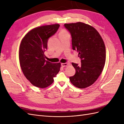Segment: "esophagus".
Listing matches in <instances>:
<instances>
[{
	"label": "esophagus",
	"mask_w": 124,
	"mask_h": 124,
	"mask_svg": "<svg viewBox=\"0 0 124 124\" xmlns=\"http://www.w3.org/2000/svg\"><path fill=\"white\" fill-rule=\"evenodd\" d=\"M68 63H62V64H61V65H62V67L67 66H68Z\"/></svg>",
	"instance_id": "1"
}]
</instances>
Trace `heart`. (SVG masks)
Returning a JSON list of instances; mask_svg holds the SVG:
<instances>
[{
    "label": "heart",
    "mask_w": 124,
    "mask_h": 124,
    "mask_svg": "<svg viewBox=\"0 0 124 124\" xmlns=\"http://www.w3.org/2000/svg\"><path fill=\"white\" fill-rule=\"evenodd\" d=\"M66 32V31H62L61 32Z\"/></svg>",
    "instance_id": "obj_1"
}]
</instances>
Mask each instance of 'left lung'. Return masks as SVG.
<instances>
[{"label":"left lung","instance_id":"1","mask_svg":"<svg viewBox=\"0 0 124 124\" xmlns=\"http://www.w3.org/2000/svg\"><path fill=\"white\" fill-rule=\"evenodd\" d=\"M72 38V49L78 53L81 65L72 62L76 74L69 79L74 86L84 88L97 80L104 68L106 47L99 32L92 26L78 22L64 24Z\"/></svg>","mask_w":124,"mask_h":124}]
</instances>
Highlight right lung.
Returning a JSON list of instances; mask_svg holds the SVG:
<instances>
[{
    "label": "right lung",
    "mask_w": 124,
    "mask_h": 124,
    "mask_svg": "<svg viewBox=\"0 0 124 124\" xmlns=\"http://www.w3.org/2000/svg\"><path fill=\"white\" fill-rule=\"evenodd\" d=\"M59 26L56 24L36 27L22 40L19 50L21 69L26 78L37 87L43 88L52 84L60 70L61 63L46 61L44 54L48 39L57 32Z\"/></svg>",
    "instance_id": "1"
}]
</instances>
